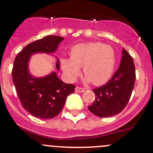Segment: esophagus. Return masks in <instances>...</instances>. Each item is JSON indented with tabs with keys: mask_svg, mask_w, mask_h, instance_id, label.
Returning a JSON list of instances; mask_svg holds the SVG:
<instances>
[{
	"mask_svg": "<svg viewBox=\"0 0 153 153\" xmlns=\"http://www.w3.org/2000/svg\"><path fill=\"white\" fill-rule=\"evenodd\" d=\"M75 91L78 92V93H83L85 91V89L83 88H80V87H76L75 88Z\"/></svg>",
	"mask_w": 153,
	"mask_h": 153,
	"instance_id": "1",
	"label": "esophagus"
}]
</instances>
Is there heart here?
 Wrapping results in <instances>:
<instances>
[{"label": "heart", "mask_w": 153, "mask_h": 153, "mask_svg": "<svg viewBox=\"0 0 153 153\" xmlns=\"http://www.w3.org/2000/svg\"><path fill=\"white\" fill-rule=\"evenodd\" d=\"M115 62V53L112 46L100 42H89L73 46L70 58L61 59V66L70 81H75L83 67L85 83L102 85L112 76Z\"/></svg>", "instance_id": "1"}]
</instances>
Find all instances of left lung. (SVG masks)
<instances>
[{
    "mask_svg": "<svg viewBox=\"0 0 153 153\" xmlns=\"http://www.w3.org/2000/svg\"><path fill=\"white\" fill-rule=\"evenodd\" d=\"M136 80L133 58L125 48L120 66L105 85L93 89L96 100L88 107L94 115L107 117L120 113L130 100Z\"/></svg>",
    "mask_w": 153,
    "mask_h": 153,
    "instance_id": "1",
    "label": "left lung"
}]
</instances>
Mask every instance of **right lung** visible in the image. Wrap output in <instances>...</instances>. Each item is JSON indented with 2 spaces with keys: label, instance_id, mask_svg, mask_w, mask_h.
I'll use <instances>...</instances> for the list:
<instances>
[{
  "label": "right lung",
  "instance_id": "right-lung-1",
  "mask_svg": "<svg viewBox=\"0 0 153 153\" xmlns=\"http://www.w3.org/2000/svg\"><path fill=\"white\" fill-rule=\"evenodd\" d=\"M63 40L62 37L56 36L44 37L25 46L14 59L12 78L16 93L25 110L36 117H56L63 108L68 96L75 91V85L64 83L56 72L43 77L33 76L30 72L29 62L33 54L54 53ZM56 59V69L59 70V61Z\"/></svg>",
  "mask_w": 153,
  "mask_h": 153
}]
</instances>
